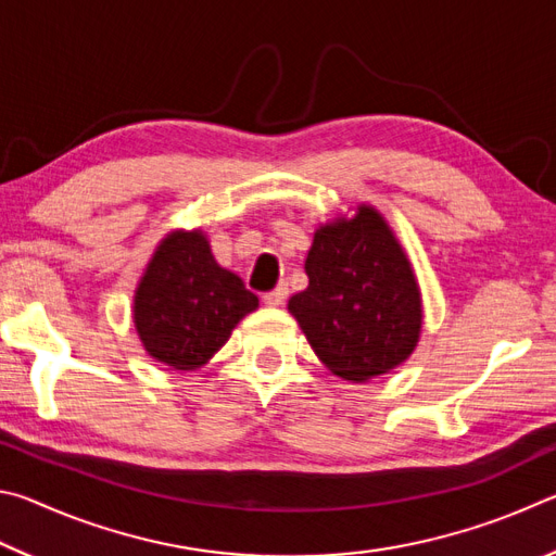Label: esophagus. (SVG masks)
Here are the masks:
<instances>
[{"mask_svg": "<svg viewBox=\"0 0 556 556\" xmlns=\"http://www.w3.org/2000/svg\"><path fill=\"white\" fill-rule=\"evenodd\" d=\"M287 296H289V289L285 287V285H279L277 289H271V291H267L265 296H262V301H265L267 306H281L287 301Z\"/></svg>", "mask_w": 556, "mask_h": 556, "instance_id": "1", "label": "esophagus"}]
</instances>
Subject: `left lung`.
Instances as JSON below:
<instances>
[{"label":"left lung","mask_w":556,"mask_h":556,"mask_svg":"<svg viewBox=\"0 0 556 556\" xmlns=\"http://www.w3.org/2000/svg\"><path fill=\"white\" fill-rule=\"evenodd\" d=\"M306 277L289 312L328 370L365 382L407 361L421 331L419 287L378 211L361 205L318 228Z\"/></svg>","instance_id":"left-lung-1"}]
</instances>
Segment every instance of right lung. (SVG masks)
I'll list each match as a JSON object with an SVG mask.
<instances>
[{"label": "right lung", "instance_id": "right-lung-1", "mask_svg": "<svg viewBox=\"0 0 556 556\" xmlns=\"http://www.w3.org/2000/svg\"><path fill=\"white\" fill-rule=\"evenodd\" d=\"M255 308L257 296L213 260L203 232H172L139 281L135 326L159 363L195 370Z\"/></svg>", "mask_w": 556, "mask_h": 556}]
</instances>
